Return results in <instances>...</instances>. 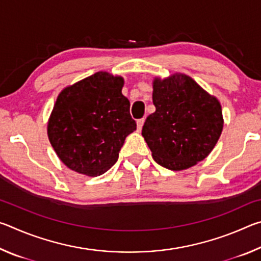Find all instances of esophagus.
Here are the masks:
<instances>
[{"instance_id": "obj_1", "label": "esophagus", "mask_w": 261, "mask_h": 261, "mask_svg": "<svg viewBox=\"0 0 261 261\" xmlns=\"http://www.w3.org/2000/svg\"><path fill=\"white\" fill-rule=\"evenodd\" d=\"M144 122H145V120H144V118H140V120H138V121H137V127H138V130H139V131H140L141 129H143Z\"/></svg>"}]
</instances>
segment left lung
Returning a JSON list of instances; mask_svg holds the SVG:
<instances>
[{
    "instance_id": "1",
    "label": "left lung",
    "mask_w": 261,
    "mask_h": 261,
    "mask_svg": "<svg viewBox=\"0 0 261 261\" xmlns=\"http://www.w3.org/2000/svg\"><path fill=\"white\" fill-rule=\"evenodd\" d=\"M155 112L141 135L159 165L183 170L202 161L218 143L223 127L219 100L191 77L175 73L153 82Z\"/></svg>"
}]
</instances>
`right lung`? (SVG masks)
I'll return each instance as SVG.
<instances>
[{
	"instance_id": "right-lung-1",
	"label": "right lung",
	"mask_w": 261,
	"mask_h": 261,
	"mask_svg": "<svg viewBox=\"0 0 261 261\" xmlns=\"http://www.w3.org/2000/svg\"><path fill=\"white\" fill-rule=\"evenodd\" d=\"M124 81L96 72L65 87L48 121V138L57 156L73 171L100 176L118 159L124 140L137 129L130 101L122 94Z\"/></svg>"
}]
</instances>
